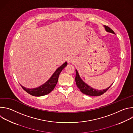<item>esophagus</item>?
<instances>
[{"label": "esophagus", "instance_id": "esophagus-1", "mask_svg": "<svg viewBox=\"0 0 133 133\" xmlns=\"http://www.w3.org/2000/svg\"><path fill=\"white\" fill-rule=\"evenodd\" d=\"M74 62V59L72 57H68L67 59V62L68 63H72Z\"/></svg>", "mask_w": 133, "mask_h": 133}]
</instances>
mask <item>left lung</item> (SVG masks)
Returning a JSON list of instances; mask_svg holds the SVG:
<instances>
[{"mask_svg":"<svg viewBox=\"0 0 133 133\" xmlns=\"http://www.w3.org/2000/svg\"><path fill=\"white\" fill-rule=\"evenodd\" d=\"M104 27L105 28V30L106 31L111 32L112 34H114L115 32L111 29H110L109 27L104 26ZM75 81L76 84L77 85V86L78 88L80 89L82 92H83L84 94L87 95L91 96H100L102 95V94L105 93L112 85V84L110 86L108 87L107 88L103 89V90H97V89H95L88 86L87 84H86L85 83L82 81V79L81 78L79 75L78 74V72L77 70L76 69V77H75Z\"/></svg>","mask_w":133,"mask_h":133,"instance_id":"8db88e82","label":"left lung"}]
</instances>
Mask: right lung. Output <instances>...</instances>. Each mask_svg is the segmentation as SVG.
<instances>
[{"label": "right lung", "instance_id": "1", "mask_svg": "<svg viewBox=\"0 0 133 133\" xmlns=\"http://www.w3.org/2000/svg\"><path fill=\"white\" fill-rule=\"evenodd\" d=\"M67 65V63L65 62L61 66L56 69L50 79L46 82L45 84L41 85V86L32 89H29L25 88L22 86V87L24 90L30 95L34 96H42L46 95L47 94L50 93L55 88L56 84L57 83L59 75L61 72L62 70Z\"/></svg>", "mask_w": 133, "mask_h": 133}]
</instances>
